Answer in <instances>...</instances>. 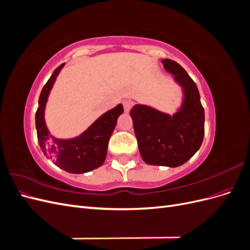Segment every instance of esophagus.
Wrapping results in <instances>:
<instances>
[{
	"label": "esophagus",
	"instance_id": "1",
	"mask_svg": "<svg viewBox=\"0 0 250 250\" xmlns=\"http://www.w3.org/2000/svg\"><path fill=\"white\" fill-rule=\"evenodd\" d=\"M132 104H133V102L130 99H127V100L123 101V106H124V109H125L126 112H128V111L130 110Z\"/></svg>",
	"mask_w": 250,
	"mask_h": 250
}]
</instances>
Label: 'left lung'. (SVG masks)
Here are the masks:
<instances>
[{"label":"left lung","instance_id":"8db88e82","mask_svg":"<svg viewBox=\"0 0 250 250\" xmlns=\"http://www.w3.org/2000/svg\"><path fill=\"white\" fill-rule=\"evenodd\" d=\"M165 70L183 90V100L173 115L145 104L130 110L143 161L152 166L176 168L199 150L204 135V109L195 82L177 62L163 59Z\"/></svg>","mask_w":250,"mask_h":250}]
</instances>
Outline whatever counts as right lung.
Returning a JSON list of instances; mask_svg holds the SVG:
<instances>
[{
  "label": "right lung",
  "instance_id": "right-lung-1",
  "mask_svg": "<svg viewBox=\"0 0 250 250\" xmlns=\"http://www.w3.org/2000/svg\"><path fill=\"white\" fill-rule=\"evenodd\" d=\"M65 63L59 65L43 86L39 108L35 115L37 139L41 149L57 167L69 173L82 174L93 171L103 165L107 154L108 142L115 130L118 118L124 112L122 104L104 112L86 130L72 139H58L46 124L44 111L51 89Z\"/></svg>",
  "mask_w": 250,
  "mask_h": 250
}]
</instances>
